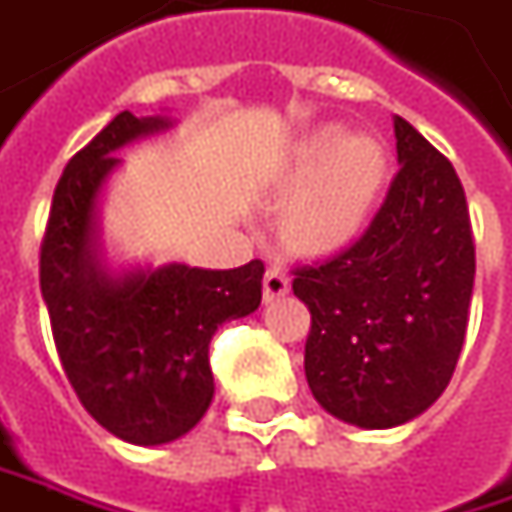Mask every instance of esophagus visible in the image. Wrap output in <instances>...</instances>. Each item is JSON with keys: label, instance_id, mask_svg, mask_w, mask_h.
<instances>
[{"label": "esophagus", "instance_id": "esophagus-1", "mask_svg": "<svg viewBox=\"0 0 512 512\" xmlns=\"http://www.w3.org/2000/svg\"><path fill=\"white\" fill-rule=\"evenodd\" d=\"M286 292H289V275L280 266H272L263 278V300L272 303V300L283 298Z\"/></svg>", "mask_w": 512, "mask_h": 512}]
</instances>
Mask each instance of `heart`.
<instances>
[{"mask_svg":"<svg viewBox=\"0 0 512 512\" xmlns=\"http://www.w3.org/2000/svg\"><path fill=\"white\" fill-rule=\"evenodd\" d=\"M387 183V151L369 134L318 125L289 145L275 171L278 191H295L280 212V237L309 257L355 243Z\"/></svg>","mask_w":512,"mask_h":512,"instance_id":"heart-1","label":"heart"}]
</instances>
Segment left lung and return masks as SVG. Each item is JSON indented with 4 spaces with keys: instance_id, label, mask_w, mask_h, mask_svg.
I'll list each match as a JSON object with an SVG mask.
<instances>
[{
    "instance_id": "8db88e82",
    "label": "left lung",
    "mask_w": 512,
    "mask_h": 512,
    "mask_svg": "<svg viewBox=\"0 0 512 512\" xmlns=\"http://www.w3.org/2000/svg\"><path fill=\"white\" fill-rule=\"evenodd\" d=\"M398 174L367 234L295 272L312 312L306 381L323 410L364 430L430 410L456 369L476 278L470 212L453 163L395 117Z\"/></svg>"
}]
</instances>
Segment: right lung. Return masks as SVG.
<instances>
[{"instance_id":"right-lung-1","label":"right lung","mask_w":512,"mask_h":512,"mask_svg":"<svg viewBox=\"0 0 512 512\" xmlns=\"http://www.w3.org/2000/svg\"><path fill=\"white\" fill-rule=\"evenodd\" d=\"M177 120L117 114L65 166L39 257V286L62 369L111 435L157 447L177 441L212 407L209 344L217 326L260 306L263 263L197 269L186 263L111 266L102 197L125 145Z\"/></svg>"}]
</instances>
